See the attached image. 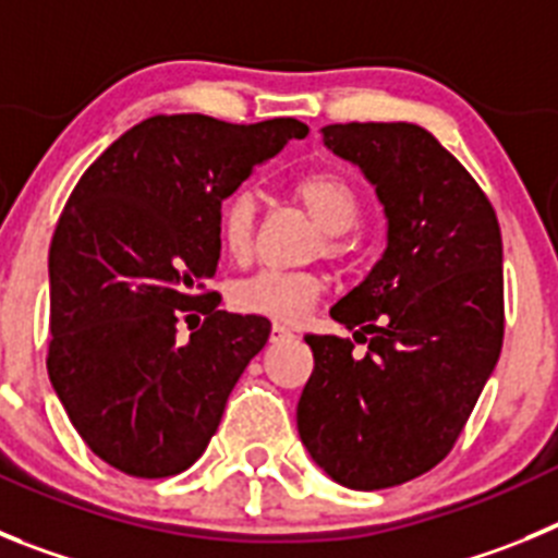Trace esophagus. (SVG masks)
Returning <instances> with one entry per match:
<instances>
[{
  "label": "esophagus",
  "mask_w": 558,
  "mask_h": 558,
  "mask_svg": "<svg viewBox=\"0 0 558 558\" xmlns=\"http://www.w3.org/2000/svg\"><path fill=\"white\" fill-rule=\"evenodd\" d=\"M290 335H293V329H290L288 324L276 322L274 327H270V340H284V338H290Z\"/></svg>",
  "instance_id": "1"
}]
</instances>
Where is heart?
Instances as JSON below:
<instances>
[{"mask_svg": "<svg viewBox=\"0 0 558 558\" xmlns=\"http://www.w3.org/2000/svg\"><path fill=\"white\" fill-rule=\"evenodd\" d=\"M290 198L307 211L315 226L324 231V251L329 256L347 254L343 231L352 229L360 218L357 192L343 175L315 170L290 184ZM218 234L226 254L245 259L254 248L256 236V201L248 190L231 192L220 204ZM327 290V276L318 270H279L263 268L245 276L231 290V299L243 313L268 315L279 322H290L307 313Z\"/></svg>", "mask_w": 558, "mask_h": 558, "instance_id": "heart-1", "label": "heart"}]
</instances>
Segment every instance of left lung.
<instances>
[{
  "label": "left lung",
  "instance_id": "1",
  "mask_svg": "<svg viewBox=\"0 0 558 558\" xmlns=\"http://www.w3.org/2000/svg\"><path fill=\"white\" fill-rule=\"evenodd\" d=\"M324 145L363 170L388 243L329 310L352 338L307 335L299 436L340 486L388 489L456 447L502 347V240L486 192L425 128L347 122ZM366 342V353H354Z\"/></svg>",
  "mask_w": 558,
  "mask_h": 558
}]
</instances>
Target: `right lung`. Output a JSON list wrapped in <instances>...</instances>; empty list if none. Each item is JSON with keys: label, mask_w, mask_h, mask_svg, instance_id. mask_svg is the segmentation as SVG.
<instances>
[{"label": "right lung", "mask_w": 558, "mask_h": 558, "mask_svg": "<svg viewBox=\"0 0 558 558\" xmlns=\"http://www.w3.org/2000/svg\"><path fill=\"white\" fill-rule=\"evenodd\" d=\"M293 117L234 125L159 113L81 175L49 245V383L97 458L170 477L204 456L231 388L270 335L218 310L223 198L304 140ZM187 322L190 339L178 338Z\"/></svg>", "instance_id": "1"}]
</instances>
